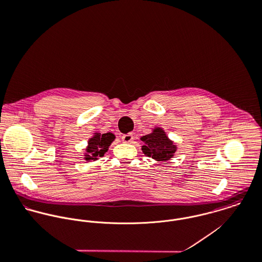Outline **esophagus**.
I'll list each match as a JSON object with an SVG mask.
<instances>
[{"mask_svg":"<svg viewBox=\"0 0 262 262\" xmlns=\"http://www.w3.org/2000/svg\"><path fill=\"white\" fill-rule=\"evenodd\" d=\"M133 140H134V136H133V134H131V133L124 134V135L122 136V141L125 142V143H131Z\"/></svg>","mask_w":262,"mask_h":262,"instance_id":"obj_1","label":"esophagus"}]
</instances>
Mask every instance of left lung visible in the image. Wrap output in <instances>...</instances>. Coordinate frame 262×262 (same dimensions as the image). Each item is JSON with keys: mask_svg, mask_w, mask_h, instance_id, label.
Returning <instances> with one entry per match:
<instances>
[{"mask_svg": "<svg viewBox=\"0 0 262 262\" xmlns=\"http://www.w3.org/2000/svg\"><path fill=\"white\" fill-rule=\"evenodd\" d=\"M140 139L144 143L141 147L142 152L156 161L169 160L178 149L177 144L168 138L161 127H154L150 134L142 136Z\"/></svg>", "mask_w": 262, "mask_h": 262, "instance_id": "obj_1", "label": "left lung"}]
</instances>
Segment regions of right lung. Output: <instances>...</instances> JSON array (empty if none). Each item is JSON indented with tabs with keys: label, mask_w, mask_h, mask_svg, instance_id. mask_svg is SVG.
Masks as SVG:
<instances>
[{
	"label": "right lung",
	"mask_w": 262,
	"mask_h": 262,
	"mask_svg": "<svg viewBox=\"0 0 262 262\" xmlns=\"http://www.w3.org/2000/svg\"><path fill=\"white\" fill-rule=\"evenodd\" d=\"M115 138L116 136L111 132L103 134L100 132H95L94 135L88 140V146L84 149L83 159L86 162H91L103 157Z\"/></svg>",
	"instance_id": "right-lung-1"
}]
</instances>
